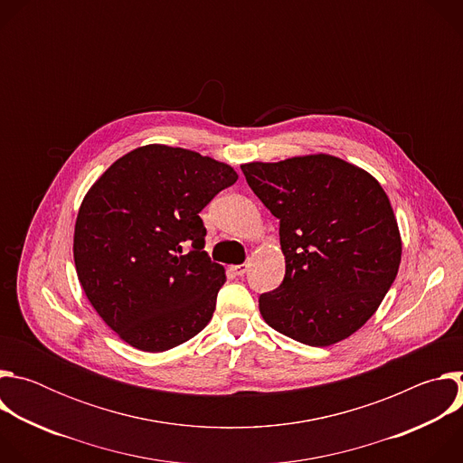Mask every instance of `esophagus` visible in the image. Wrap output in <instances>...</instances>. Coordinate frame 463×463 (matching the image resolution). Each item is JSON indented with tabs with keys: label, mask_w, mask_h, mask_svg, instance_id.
<instances>
[{
	"label": "esophagus",
	"mask_w": 463,
	"mask_h": 463,
	"mask_svg": "<svg viewBox=\"0 0 463 463\" xmlns=\"http://www.w3.org/2000/svg\"><path fill=\"white\" fill-rule=\"evenodd\" d=\"M247 268H249L247 263H240V266H232L231 271H232L236 277H243V275L247 273Z\"/></svg>",
	"instance_id": "esophagus-1"
}]
</instances>
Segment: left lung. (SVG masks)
<instances>
[{
    "instance_id": "obj_1",
    "label": "left lung",
    "mask_w": 463,
    "mask_h": 463,
    "mask_svg": "<svg viewBox=\"0 0 463 463\" xmlns=\"http://www.w3.org/2000/svg\"><path fill=\"white\" fill-rule=\"evenodd\" d=\"M250 190L280 220L282 284L260 313L302 345L329 346L377 311L402 261L388 195L366 170L327 154L247 163Z\"/></svg>"
}]
</instances>
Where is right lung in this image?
I'll return each instance as SVG.
<instances>
[{"instance_id":"right-lung-1","label":"right lung","mask_w":463,"mask_h":463,"mask_svg":"<svg viewBox=\"0 0 463 463\" xmlns=\"http://www.w3.org/2000/svg\"><path fill=\"white\" fill-rule=\"evenodd\" d=\"M236 179L213 157L148 145L117 159L88 190L75 223L77 275L129 346L165 352L211 322L225 269L203 250L200 213Z\"/></svg>"}]
</instances>
